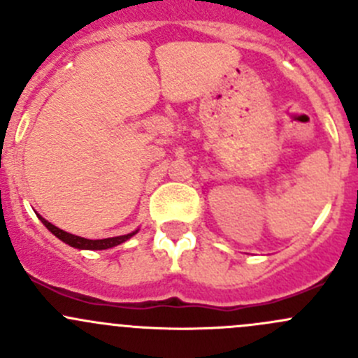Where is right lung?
<instances>
[{
	"label": "right lung",
	"instance_id": "right-lung-1",
	"mask_svg": "<svg viewBox=\"0 0 358 358\" xmlns=\"http://www.w3.org/2000/svg\"><path fill=\"white\" fill-rule=\"evenodd\" d=\"M39 220H41L43 225H45L46 229H48L50 232L53 234V236L59 237L60 241H64V243L69 244V246L78 248V249H109V248L117 246V244L124 243V241H128L129 237H133L136 234V232H131V234H128V236H119V237H109V239L92 241V239H85V237L72 236V234L64 232V230H60L59 227H55V225H52L50 222H46L43 216H39Z\"/></svg>",
	"mask_w": 358,
	"mask_h": 358
}]
</instances>
